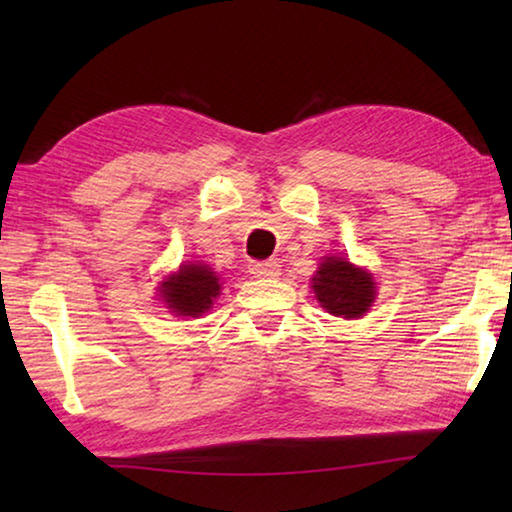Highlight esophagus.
<instances>
[{
    "mask_svg": "<svg viewBox=\"0 0 512 512\" xmlns=\"http://www.w3.org/2000/svg\"><path fill=\"white\" fill-rule=\"evenodd\" d=\"M250 275L253 277H277L280 275V264L268 259V262H253L250 264Z\"/></svg>",
    "mask_w": 512,
    "mask_h": 512,
    "instance_id": "34e87169",
    "label": "esophagus"
}]
</instances>
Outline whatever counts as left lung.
I'll return each mask as SVG.
<instances>
[{
    "label": "left lung",
    "instance_id": "left-lung-1",
    "mask_svg": "<svg viewBox=\"0 0 512 512\" xmlns=\"http://www.w3.org/2000/svg\"><path fill=\"white\" fill-rule=\"evenodd\" d=\"M311 289L320 307L341 318H361L377 298L372 273L336 255L323 257L316 275L311 277Z\"/></svg>",
    "mask_w": 512,
    "mask_h": 512
}]
</instances>
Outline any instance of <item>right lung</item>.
Here are the masks:
<instances>
[{"instance_id": "add662e5", "label": "right lung", "mask_w": 512, "mask_h": 512, "mask_svg": "<svg viewBox=\"0 0 512 512\" xmlns=\"http://www.w3.org/2000/svg\"><path fill=\"white\" fill-rule=\"evenodd\" d=\"M219 296L221 277L207 264L187 262L160 282V300L176 316H203Z\"/></svg>"}]
</instances>
